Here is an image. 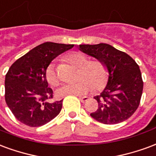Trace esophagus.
Segmentation results:
<instances>
[{
  "label": "esophagus",
  "instance_id": "esophagus-1",
  "mask_svg": "<svg viewBox=\"0 0 156 156\" xmlns=\"http://www.w3.org/2000/svg\"><path fill=\"white\" fill-rule=\"evenodd\" d=\"M80 101L82 102V103H85V102L88 101V97H87V96H82V97H80Z\"/></svg>",
  "mask_w": 156,
  "mask_h": 156
}]
</instances>
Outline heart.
Returning <instances> with one entry per match:
<instances>
[{"label":"heart","mask_w":156,"mask_h":156,"mask_svg":"<svg viewBox=\"0 0 156 156\" xmlns=\"http://www.w3.org/2000/svg\"><path fill=\"white\" fill-rule=\"evenodd\" d=\"M70 63L80 67L79 81L72 84H66L60 87L56 94L61 97L67 95L81 96L89 93L95 88L96 90H101L106 86L110 76L107 66L101 60H91L87 62L85 55L75 52L67 56ZM46 79L51 86L59 84V77L54 64H51L46 70Z\"/></svg>","instance_id":"obj_1"}]
</instances>
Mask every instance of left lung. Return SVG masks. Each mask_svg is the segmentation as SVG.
Segmentation results:
<instances>
[{
	"instance_id": "obj_1",
	"label": "left lung",
	"mask_w": 156,
	"mask_h": 156,
	"mask_svg": "<svg viewBox=\"0 0 156 156\" xmlns=\"http://www.w3.org/2000/svg\"><path fill=\"white\" fill-rule=\"evenodd\" d=\"M79 49L104 61L110 72L104 90L94 97L98 102V109L90 116L105 125L129 119L137 110L143 91L141 72L137 63L129 55L105 43L80 45Z\"/></svg>"
}]
</instances>
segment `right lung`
Returning a JSON list of instances; mask_svg holds the SVG:
<instances>
[{"instance_id": "add662e5", "label": "right lung", "mask_w": 156, "mask_h": 156, "mask_svg": "<svg viewBox=\"0 0 156 156\" xmlns=\"http://www.w3.org/2000/svg\"><path fill=\"white\" fill-rule=\"evenodd\" d=\"M74 45L45 42L11 65L5 79V100L12 114L30 127L45 125L61 112L63 100L50 102L46 69L52 60Z\"/></svg>"}]
</instances>
